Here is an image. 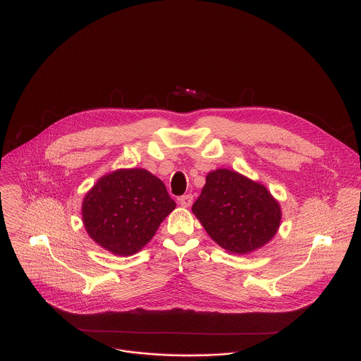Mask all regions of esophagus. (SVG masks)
Listing matches in <instances>:
<instances>
[{
	"label": "esophagus",
	"instance_id": "obj_1",
	"mask_svg": "<svg viewBox=\"0 0 361 361\" xmlns=\"http://www.w3.org/2000/svg\"><path fill=\"white\" fill-rule=\"evenodd\" d=\"M192 202H193V196L190 193L189 195H183V196L179 197V204L182 207H189L192 204Z\"/></svg>",
	"mask_w": 361,
	"mask_h": 361
}]
</instances>
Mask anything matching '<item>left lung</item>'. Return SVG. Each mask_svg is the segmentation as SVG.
<instances>
[{
	"mask_svg": "<svg viewBox=\"0 0 361 361\" xmlns=\"http://www.w3.org/2000/svg\"><path fill=\"white\" fill-rule=\"evenodd\" d=\"M192 212L213 241L238 255L271 241L282 217L279 203L264 185L230 169L207 173Z\"/></svg>",
	"mask_w": 361,
	"mask_h": 361,
	"instance_id": "obj_1",
	"label": "left lung"
}]
</instances>
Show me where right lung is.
Wrapping results in <instances>:
<instances>
[{
  "label": "right lung",
  "instance_id": "1",
  "mask_svg": "<svg viewBox=\"0 0 361 361\" xmlns=\"http://www.w3.org/2000/svg\"><path fill=\"white\" fill-rule=\"evenodd\" d=\"M175 207L164 182L147 169H117L86 193L82 219L94 243L130 257L149 243Z\"/></svg>",
  "mask_w": 361,
  "mask_h": 361
}]
</instances>
